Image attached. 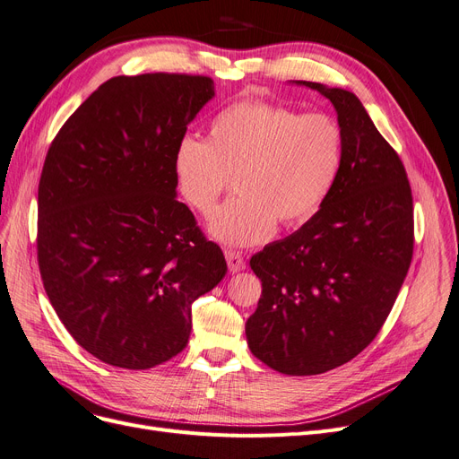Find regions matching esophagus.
<instances>
[{"label":"esophagus","instance_id":"obj_1","mask_svg":"<svg viewBox=\"0 0 459 459\" xmlns=\"http://www.w3.org/2000/svg\"><path fill=\"white\" fill-rule=\"evenodd\" d=\"M226 262H228V269L231 273L243 271L247 267V262L239 250H226Z\"/></svg>","mask_w":459,"mask_h":459}]
</instances>
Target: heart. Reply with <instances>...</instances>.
<instances>
[{"label":"heart","mask_w":459,"mask_h":459,"mask_svg":"<svg viewBox=\"0 0 459 459\" xmlns=\"http://www.w3.org/2000/svg\"><path fill=\"white\" fill-rule=\"evenodd\" d=\"M344 135L335 118L269 101H239L220 113L207 141L182 139L175 152L180 195L211 216L233 178L237 197L220 207L211 233L226 245H258L277 220L296 226L313 216L339 178Z\"/></svg>","instance_id":"1"}]
</instances>
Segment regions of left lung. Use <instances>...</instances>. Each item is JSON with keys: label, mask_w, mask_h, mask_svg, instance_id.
I'll return each instance as SVG.
<instances>
[{"label": "left lung", "mask_w": 459, "mask_h": 459, "mask_svg": "<svg viewBox=\"0 0 459 459\" xmlns=\"http://www.w3.org/2000/svg\"><path fill=\"white\" fill-rule=\"evenodd\" d=\"M298 84L333 103L342 168L308 222L252 255L262 298L245 332L271 369L307 377L351 361L380 332L411 267L414 209L405 166L352 91Z\"/></svg>", "instance_id": "obj_1"}]
</instances>
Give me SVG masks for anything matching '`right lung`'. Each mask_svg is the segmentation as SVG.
Returning <instances> with one entry per match:
<instances>
[{"label":"right lung","instance_id":"right-lung-1","mask_svg":"<svg viewBox=\"0 0 459 459\" xmlns=\"http://www.w3.org/2000/svg\"><path fill=\"white\" fill-rule=\"evenodd\" d=\"M212 96L205 75L113 77L48 146L41 281L71 337L115 368L151 369L185 351L192 303L228 271L175 197L177 146Z\"/></svg>","mask_w":459,"mask_h":459}]
</instances>
